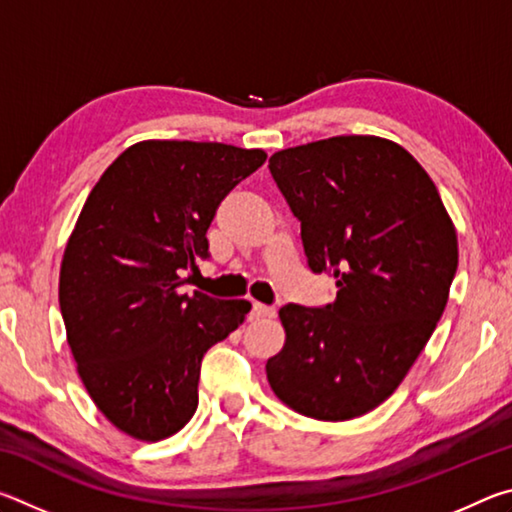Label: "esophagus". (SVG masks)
Wrapping results in <instances>:
<instances>
[{"instance_id": "obj_1", "label": "esophagus", "mask_w": 512, "mask_h": 512, "mask_svg": "<svg viewBox=\"0 0 512 512\" xmlns=\"http://www.w3.org/2000/svg\"><path fill=\"white\" fill-rule=\"evenodd\" d=\"M253 318H273L275 316V309L273 307H266V305H259V302H255L253 305Z\"/></svg>"}]
</instances>
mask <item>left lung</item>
I'll return each mask as SVG.
<instances>
[{
	"label": "left lung",
	"instance_id": "1",
	"mask_svg": "<svg viewBox=\"0 0 512 512\" xmlns=\"http://www.w3.org/2000/svg\"><path fill=\"white\" fill-rule=\"evenodd\" d=\"M268 169L300 219L309 268L339 287L323 309H280L287 339L266 361L268 384L307 418H359L397 391L443 316L454 221L420 162L377 135L291 146Z\"/></svg>",
	"mask_w": 512,
	"mask_h": 512
}]
</instances>
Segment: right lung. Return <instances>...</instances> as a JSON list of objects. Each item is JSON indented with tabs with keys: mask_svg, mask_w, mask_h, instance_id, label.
I'll return each instance as SVG.
<instances>
[{
	"mask_svg": "<svg viewBox=\"0 0 512 512\" xmlns=\"http://www.w3.org/2000/svg\"><path fill=\"white\" fill-rule=\"evenodd\" d=\"M262 149L144 140L103 171L67 239L58 300L85 391L121 433L158 443L198 406L205 352L244 323L246 300L183 291L205 232Z\"/></svg>",
	"mask_w": 512,
	"mask_h": 512,
	"instance_id": "right-lung-1",
	"label": "right lung"
}]
</instances>
